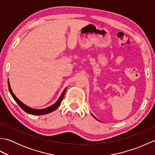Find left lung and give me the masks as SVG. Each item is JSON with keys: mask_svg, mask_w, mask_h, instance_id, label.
<instances>
[{"mask_svg": "<svg viewBox=\"0 0 155 155\" xmlns=\"http://www.w3.org/2000/svg\"><path fill=\"white\" fill-rule=\"evenodd\" d=\"M94 118H95V117H94Z\"/></svg>", "mask_w": 155, "mask_h": 155, "instance_id": "left-lung-1", "label": "left lung"}]
</instances>
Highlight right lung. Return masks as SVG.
<instances>
[{"mask_svg":"<svg viewBox=\"0 0 155 155\" xmlns=\"http://www.w3.org/2000/svg\"><path fill=\"white\" fill-rule=\"evenodd\" d=\"M8 88H9V91L10 93H11V95L12 98H14L15 101L17 103V104L19 105V107H21L22 109L25 111L26 113H27L28 114H33V115H43V114H48V113H50L51 112L54 111V110L57 109V108L60 106V104L61 103V102L63 99V97L64 96V93L66 92V88L64 89V91L62 92V93L61 94V97L58 98V100L56 102V103L52 104V106L49 107L48 108H44V109H41V110H39V109H34V108H32L27 107V105H25V104H23L21 101H20L16 97L15 95L14 94V93H12V89L11 88V86H10V83H9V81H8Z\"/></svg>","mask_w":155,"mask_h":155,"instance_id":"obj_1","label":"right lung"}]
</instances>
